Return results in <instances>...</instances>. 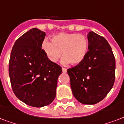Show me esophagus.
Returning a JSON list of instances; mask_svg holds the SVG:
<instances>
[{"label": "esophagus", "instance_id": "obj_1", "mask_svg": "<svg viewBox=\"0 0 124 124\" xmlns=\"http://www.w3.org/2000/svg\"><path fill=\"white\" fill-rule=\"evenodd\" d=\"M62 73H67V69H66V68H62Z\"/></svg>", "mask_w": 124, "mask_h": 124}]
</instances>
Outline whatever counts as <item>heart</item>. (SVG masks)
<instances>
[{
  "label": "heart",
  "instance_id": "obj_1",
  "mask_svg": "<svg viewBox=\"0 0 124 124\" xmlns=\"http://www.w3.org/2000/svg\"><path fill=\"white\" fill-rule=\"evenodd\" d=\"M41 48L51 62L55 63L63 54V63H71L77 66L80 65L86 57L89 40L82 34L61 32L53 35L51 40H44Z\"/></svg>",
  "mask_w": 124,
  "mask_h": 124
}]
</instances>
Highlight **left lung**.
I'll return each instance as SVG.
<instances>
[{"label": "left lung", "instance_id": "1", "mask_svg": "<svg viewBox=\"0 0 124 124\" xmlns=\"http://www.w3.org/2000/svg\"><path fill=\"white\" fill-rule=\"evenodd\" d=\"M89 51L79 66L68 70L75 98L83 104L102 100L112 89L115 79V58L105 38L93 31L87 34Z\"/></svg>", "mask_w": 124, "mask_h": 124}]
</instances>
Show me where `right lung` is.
Masks as SVG:
<instances>
[{
	"instance_id": "add662e5",
	"label": "right lung",
	"mask_w": 124,
	"mask_h": 124,
	"mask_svg": "<svg viewBox=\"0 0 124 124\" xmlns=\"http://www.w3.org/2000/svg\"><path fill=\"white\" fill-rule=\"evenodd\" d=\"M46 33L33 28L15 42L9 62V76L15 96L28 106L42 108L56 96L62 68L47 58L41 48Z\"/></svg>"
}]
</instances>
